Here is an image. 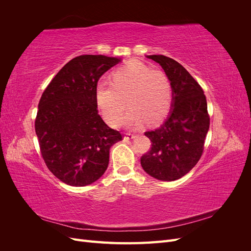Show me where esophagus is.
<instances>
[{
	"label": "esophagus",
	"mask_w": 251,
	"mask_h": 251,
	"mask_svg": "<svg viewBox=\"0 0 251 251\" xmlns=\"http://www.w3.org/2000/svg\"><path fill=\"white\" fill-rule=\"evenodd\" d=\"M136 137L135 134H131V133H126L125 136V139H133Z\"/></svg>",
	"instance_id": "34e87169"
}]
</instances>
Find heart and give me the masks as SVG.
<instances>
[{
	"mask_svg": "<svg viewBox=\"0 0 251 251\" xmlns=\"http://www.w3.org/2000/svg\"><path fill=\"white\" fill-rule=\"evenodd\" d=\"M95 100L105 121L113 126L121 124L128 102L132 108L126 124L138 127L146 120L154 125L168 115L173 89L163 72L139 60H131L113 72L112 81L97 83Z\"/></svg>",
	"mask_w": 251,
	"mask_h": 251,
	"instance_id": "1",
	"label": "heart"
}]
</instances>
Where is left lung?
Wrapping results in <instances>:
<instances>
[{
  "instance_id": "1",
  "label": "left lung",
  "mask_w": 251,
  "mask_h": 251,
  "mask_svg": "<svg viewBox=\"0 0 251 251\" xmlns=\"http://www.w3.org/2000/svg\"><path fill=\"white\" fill-rule=\"evenodd\" d=\"M162 67L173 89L172 109L164 123L144 133L151 148L140 163L150 176L161 181L180 179L198 163L209 130L206 97L185 68L164 55H148Z\"/></svg>"
}]
</instances>
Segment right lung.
<instances>
[{
  "label": "right lung",
  "instance_id": "add662e5",
  "mask_svg": "<svg viewBox=\"0 0 251 251\" xmlns=\"http://www.w3.org/2000/svg\"><path fill=\"white\" fill-rule=\"evenodd\" d=\"M121 62L105 55H79L67 63L39 102L35 133L49 171L64 183L86 186L104 174L110 149L123 139L98 114L95 88L103 73Z\"/></svg>",
  "mask_w": 251,
  "mask_h": 251
}]
</instances>
